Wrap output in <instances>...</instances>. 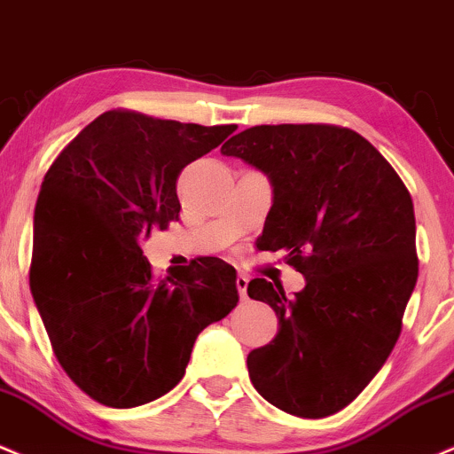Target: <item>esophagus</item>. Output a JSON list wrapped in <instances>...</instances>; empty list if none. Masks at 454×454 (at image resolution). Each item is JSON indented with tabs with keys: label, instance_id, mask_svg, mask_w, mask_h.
Returning a JSON list of instances; mask_svg holds the SVG:
<instances>
[{
	"label": "esophagus",
	"instance_id": "1",
	"mask_svg": "<svg viewBox=\"0 0 454 454\" xmlns=\"http://www.w3.org/2000/svg\"><path fill=\"white\" fill-rule=\"evenodd\" d=\"M236 286H238V293H239V297H242V300H247V289H248V276L239 274V276H238V278H236Z\"/></svg>",
	"mask_w": 454,
	"mask_h": 454
}]
</instances>
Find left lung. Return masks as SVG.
Segmentation results:
<instances>
[{
	"mask_svg": "<svg viewBox=\"0 0 454 454\" xmlns=\"http://www.w3.org/2000/svg\"><path fill=\"white\" fill-rule=\"evenodd\" d=\"M274 193L259 250H286L306 278L289 297L265 278L278 333L250 350V382L301 419L340 412L385 365L419 276L412 197L380 153L333 125H259L223 144Z\"/></svg>",
	"mask_w": 454,
	"mask_h": 454,
	"instance_id": "obj_1",
	"label": "left lung"
}]
</instances>
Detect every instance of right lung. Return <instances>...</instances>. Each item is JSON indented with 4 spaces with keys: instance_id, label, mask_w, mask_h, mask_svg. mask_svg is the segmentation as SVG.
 I'll use <instances>...</instances> for the list:
<instances>
[{
    "instance_id": "right-lung-1",
    "label": "right lung",
    "mask_w": 454,
    "mask_h": 454,
    "mask_svg": "<svg viewBox=\"0 0 454 454\" xmlns=\"http://www.w3.org/2000/svg\"><path fill=\"white\" fill-rule=\"evenodd\" d=\"M233 131L104 112L44 176L31 295L59 364L104 406L136 408L172 391L197 335L238 306L236 270L223 259L154 280L140 248L178 218L183 168Z\"/></svg>"
}]
</instances>
